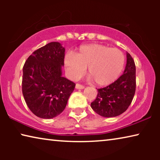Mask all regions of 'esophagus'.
I'll use <instances>...</instances> for the list:
<instances>
[{
  "instance_id": "34e87169",
  "label": "esophagus",
  "mask_w": 160,
  "mask_h": 160,
  "mask_svg": "<svg viewBox=\"0 0 160 160\" xmlns=\"http://www.w3.org/2000/svg\"><path fill=\"white\" fill-rule=\"evenodd\" d=\"M76 89H82L84 88V85H82L80 84H76Z\"/></svg>"
}]
</instances>
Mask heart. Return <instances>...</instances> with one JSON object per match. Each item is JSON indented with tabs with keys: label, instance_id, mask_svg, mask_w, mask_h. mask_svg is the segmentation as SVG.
Wrapping results in <instances>:
<instances>
[{
	"label": "heart",
	"instance_id": "1",
	"mask_svg": "<svg viewBox=\"0 0 160 160\" xmlns=\"http://www.w3.org/2000/svg\"><path fill=\"white\" fill-rule=\"evenodd\" d=\"M65 68L72 79L77 80L84 75L86 68L91 79L100 86L115 82L124 65V56L119 49L105 45H84L75 54L68 53L65 57Z\"/></svg>",
	"mask_w": 160,
	"mask_h": 160
}]
</instances>
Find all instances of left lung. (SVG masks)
Masks as SVG:
<instances>
[{
    "label": "left lung",
    "mask_w": 160,
    "mask_h": 160,
    "mask_svg": "<svg viewBox=\"0 0 160 160\" xmlns=\"http://www.w3.org/2000/svg\"><path fill=\"white\" fill-rule=\"evenodd\" d=\"M135 88V64L132 56L127 53V64L123 74L112 84L98 89L97 97L91 102L92 108L102 117H117L130 106Z\"/></svg>",
    "instance_id": "1"
}]
</instances>
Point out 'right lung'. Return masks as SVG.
Here are the masks:
<instances>
[{"instance_id":"right-lung-1","label":"right lung","mask_w":160,"mask_h":160,"mask_svg":"<svg viewBox=\"0 0 160 160\" xmlns=\"http://www.w3.org/2000/svg\"><path fill=\"white\" fill-rule=\"evenodd\" d=\"M65 48L51 42L32 52L23 66L22 89L30 110L52 119L64 111L76 84L62 76Z\"/></svg>"}]
</instances>
